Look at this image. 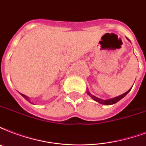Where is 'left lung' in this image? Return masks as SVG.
I'll use <instances>...</instances> for the list:
<instances>
[{"instance_id": "1", "label": "left lung", "mask_w": 146, "mask_h": 146, "mask_svg": "<svg viewBox=\"0 0 146 146\" xmlns=\"http://www.w3.org/2000/svg\"><path fill=\"white\" fill-rule=\"evenodd\" d=\"M131 89H132V88H131ZM131 89H129L127 92H125V93H123V94H122V95H120L119 96H116V97L115 98H112V99H110V100H101V99H100V98H98L96 97V96H95L92 95V94L90 93V91L89 90H87V94L90 96H91L93 100H94L95 101H96V102H98L99 103H100V104H103V105H106V106L113 105V104H115V103H116L117 102H119L121 99H122L124 96H125L127 95V93L131 90Z\"/></svg>"}]
</instances>
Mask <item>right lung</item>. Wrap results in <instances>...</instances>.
Here are the masks:
<instances>
[{"instance_id": "1", "label": "right lung", "mask_w": 146, "mask_h": 146, "mask_svg": "<svg viewBox=\"0 0 146 146\" xmlns=\"http://www.w3.org/2000/svg\"><path fill=\"white\" fill-rule=\"evenodd\" d=\"M21 96H23V97L25 98V99H26L27 100H28L29 102H30V100H29V99H28V97H27V96H26L24 95V94H21Z\"/></svg>"}]
</instances>
